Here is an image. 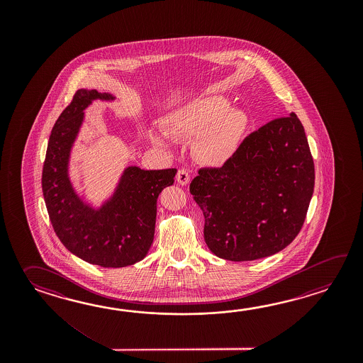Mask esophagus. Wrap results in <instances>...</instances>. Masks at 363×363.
I'll use <instances>...</instances> for the list:
<instances>
[{
	"label": "esophagus",
	"instance_id": "1",
	"mask_svg": "<svg viewBox=\"0 0 363 363\" xmlns=\"http://www.w3.org/2000/svg\"><path fill=\"white\" fill-rule=\"evenodd\" d=\"M189 179H191V174L185 169H180L177 174V180H178L179 184L186 185L189 183Z\"/></svg>",
	"mask_w": 363,
	"mask_h": 363
}]
</instances>
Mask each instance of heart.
Returning <instances> with one entry per match:
<instances>
[{
	"label": "heart",
	"mask_w": 363,
	"mask_h": 363,
	"mask_svg": "<svg viewBox=\"0 0 363 363\" xmlns=\"http://www.w3.org/2000/svg\"><path fill=\"white\" fill-rule=\"evenodd\" d=\"M247 114L228 106L220 96L191 101L166 116L163 131L177 139H194L193 153L201 162L220 166L239 147L247 130ZM150 140L158 147L166 145V136L158 130L150 131Z\"/></svg>",
	"instance_id": "b5f03b06"
}]
</instances>
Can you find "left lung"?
<instances>
[{"label":"left lung","instance_id":"left-lung-1","mask_svg":"<svg viewBox=\"0 0 363 363\" xmlns=\"http://www.w3.org/2000/svg\"><path fill=\"white\" fill-rule=\"evenodd\" d=\"M315 172L292 113L242 140L222 167H203L189 191L205 216L203 238L219 258L244 262L275 255L301 231Z\"/></svg>","mask_w":363,"mask_h":363}]
</instances>
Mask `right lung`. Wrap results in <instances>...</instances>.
Returning a JSON list of instances; mask_svg holds the SVG:
<instances>
[{"label":"right lung","mask_w":363,"mask_h":363,"mask_svg":"<svg viewBox=\"0 0 363 363\" xmlns=\"http://www.w3.org/2000/svg\"><path fill=\"white\" fill-rule=\"evenodd\" d=\"M108 93L79 89L57 119L43 167V194L55 235L72 255L101 267H124L147 255L155 239L157 199L174 184L177 169L127 167L116 192L100 208L83 202L69 178V152L93 100Z\"/></svg>","instance_id":"add662e5"}]
</instances>
